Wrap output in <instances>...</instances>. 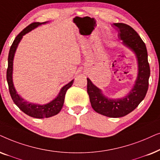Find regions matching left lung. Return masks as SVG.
I'll return each instance as SVG.
<instances>
[{
	"mask_svg": "<svg viewBox=\"0 0 160 160\" xmlns=\"http://www.w3.org/2000/svg\"><path fill=\"white\" fill-rule=\"evenodd\" d=\"M119 29L118 37L123 44L135 54L138 64V73L135 84L126 97L121 99H109L87 78V92L91 107L98 113L110 118L123 117L133 111L146 97L148 88L150 67L146 44L138 33L129 25L115 23Z\"/></svg>",
	"mask_w": 160,
	"mask_h": 160,
	"instance_id": "1",
	"label": "left lung"
}]
</instances>
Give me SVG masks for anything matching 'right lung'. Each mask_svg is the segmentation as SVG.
Here are the masks:
<instances>
[{"mask_svg": "<svg viewBox=\"0 0 160 160\" xmlns=\"http://www.w3.org/2000/svg\"><path fill=\"white\" fill-rule=\"evenodd\" d=\"M47 22H33L28 26L23 29L20 33L17 36L15 39L14 40L13 43L11 46L9 52H8V68L6 72V79L8 85V90L12 99L14 102V104L22 110L23 112L27 114L28 116L33 117L36 118H49L55 116L61 111L62 109L63 102H64L65 94L67 91L73 84L74 80L66 85L61 89L60 92L56 98L45 105H39V104H33L31 102L25 101L22 99L20 95L17 92L14 86L13 80H12V73H13V60L14 53L16 52L17 48H18L20 40L22 39V37L25 34L28 33L32 30L41 25L42 24H45Z\"/></svg>", "mask_w": 160, "mask_h": 160, "instance_id": "add662e5", "label": "right lung"}]
</instances>
